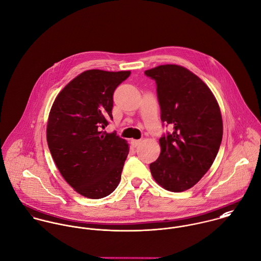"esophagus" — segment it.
<instances>
[{"label": "esophagus", "instance_id": "obj_1", "mask_svg": "<svg viewBox=\"0 0 261 261\" xmlns=\"http://www.w3.org/2000/svg\"><path fill=\"white\" fill-rule=\"evenodd\" d=\"M140 142H141V140H135V139H132V140L130 141V143H131V145H132L133 147H137V146L140 144Z\"/></svg>", "mask_w": 261, "mask_h": 261}]
</instances>
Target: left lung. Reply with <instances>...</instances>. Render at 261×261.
<instances>
[{
    "label": "left lung",
    "mask_w": 261,
    "mask_h": 261,
    "mask_svg": "<svg viewBox=\"0 0 261 261\" xmlns=\"http://www.w3.org/2000/svg\"><path fill=\"white\" fill-rule=\"evenodd\" d=\"M144 73L156 83L161 121L173 128L159 139L161 150L149 165L151 174L167 191H187L204 176L219 151L220 107L208 86L184 66L164 64Z\"/></svg>",
    "instance_id": "1"
}]
</instances>
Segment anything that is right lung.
Masks as SVG:
<instances>
[{
  "instance_id": "obj_1",
  "label": "right lung",
  "mask_w": 261,
  "mask_h": 261,
  "mask_svg": "<svg viewBox=\"0 0 261 261\" xmlns=\"http://www.w3.org/2000/svg\"><path fill=\"white\" fill-rule=\"evenodd\" d=\"M130 73L86 70L53 102L46 129L50 153L65 181L86 198H105L120 182L129 145L103 129L113 119L114 91Z\"/></svg>"
}]
</instances>
